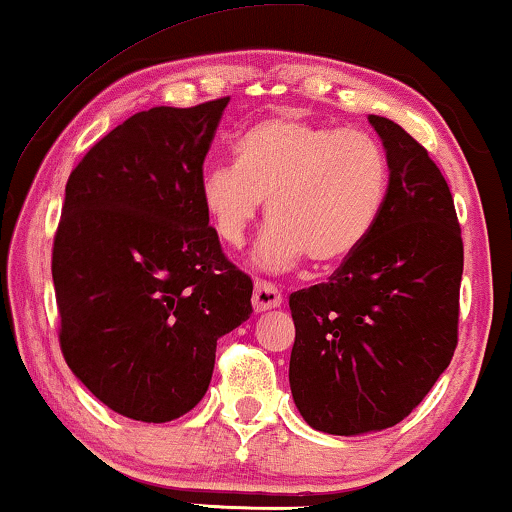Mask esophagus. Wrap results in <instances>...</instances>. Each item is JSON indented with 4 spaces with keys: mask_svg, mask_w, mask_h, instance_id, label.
Returning <instances> with one entry per match:
<instances>
[{
    "mask_svg": "<svg viewBox=\"0 0 512 512\" xmlns=\"http://www.w3.org/2000/svg\"><path fill=\"white\" fill-rule=\"evenodd\" d=\"M254 303L256 312H265V310H275V307L282 305V293L277 291V286H272L270 282H256L254 289Z\"/></svg>",
    "mask_w": 512,
    "mask_h": 512,
    "instance_id": "esophagus-1",
    "label": "esophagus"
}]
</instances>
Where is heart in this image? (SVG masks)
<instances>
[{
    "label": "heart",
    "instance_id": "b5f03b06",
    "mask_svg": "<svg viewBox=\"0 0 512 512\" xmlns=\"http://www.w3.org/2000/svg\"><path fill=\"white\" fill-rule=\"evenodd\" d=\"M389 158L366 130H340L298 116L251 125L235 165L202 174L200 200L214 233L242 247L265 202L272 221L254 251L258 268H296L349 258L373 233L389 198Z\"/></svg>",
    "mask_w": 512,
    "mask_h": 512
}]
</instances>
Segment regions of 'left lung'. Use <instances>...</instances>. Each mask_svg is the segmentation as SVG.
<instances>
[{"label":"left lung","mask_w":512,"mask_h":512,"mask_svg":"<svg viewBox=\"0 0 512 512\" xmlns=\"http://www.w3.org/2000/svg\"><path fill=\"white\" fill-rule=\"evenodd\" d=\"M389 158V198L326 284L291 293L289 382L312 429L361 436L422 403L457 347L464 242L450 186L401 125L368 116Z\"/></svg>","instance_id":"8db88e82"}]
</instances>
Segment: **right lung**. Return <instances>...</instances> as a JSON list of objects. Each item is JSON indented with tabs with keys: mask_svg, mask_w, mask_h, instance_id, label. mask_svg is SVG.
Segmentation results:
<instances>
[{
	"mask_svg": "<svg viewBox=\"0 0 512 512\" xmlns=\"http://www.w3.org/2000/svg\"><path fill=\"white\" fill-rule=\"evenodd\" d=\"M228 100L139 111L65 188L51 265L62 354L90 394L137 422L193 410L216 340L251 314L254 284L223 256L200 200Z\"/></svg>",
	"mask_w": 512,
	"mask_h": 512,
	"instance_id": "right-lung-1",
	"label": "right lung"
}]
</instances>
